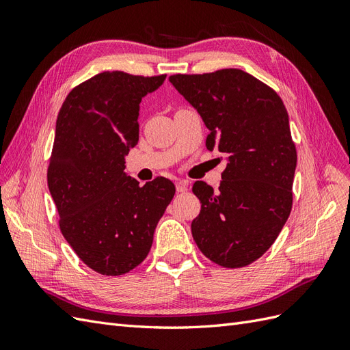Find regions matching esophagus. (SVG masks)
<instances>
[{
    "instance_id": "1",
    "label": "esophagus",
    "mask_w": 350,
    "mask_h": 350,
    "mask_svg": "<svg viewBox=\"0 0 350 350\" xmlns=\"http://www.w3.org/2000/svg\"><path fill=\"white\" fill-rule=\"evenodd\" d=\"M176 191L178 193H187L188 191V183L187 181H178L176 183Z\"/></svg>"
}]
</instances>
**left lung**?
<instances>
[{
  "mask_svg": "<svg viewBox=\"0 0 350 350\" xmlns=\"http://www.w3.org/2000/svg\"><path fill=\"white\" fill-rule=\"evenodd\" d=\"M169 80L210 130L207 150L228 154L217 191L193 185L201 201L193 238L219 266L245 267L273 245L292 210L296 147L288 111L270 86L238 68Z\"/></svg>",
  "mask_w": 350,
  "mask_h": 350,
  "instance_id": "left-lung-1",
  "label": "left lung"
}]
</instances>
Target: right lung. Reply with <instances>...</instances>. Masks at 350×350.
<instances>
[{"instance_id": "obj_1", "label": "right lung", "mask_w": 350, "mask_h": 350, "mask_svg": "<svg viewBox=\"0 0 350 350\" xmlns=\"http://www.w3.org/2000/svg\"><path fill=\"white\" fill-rule=\"evenodd\" d=\"M165 77L99 72L77 84L58 113L48 187L59 230L103 276H122L143 262L175 194L163 176L140 185L124 172V156L139 142L142 98Z\"/></svg>"}]
</instances>
